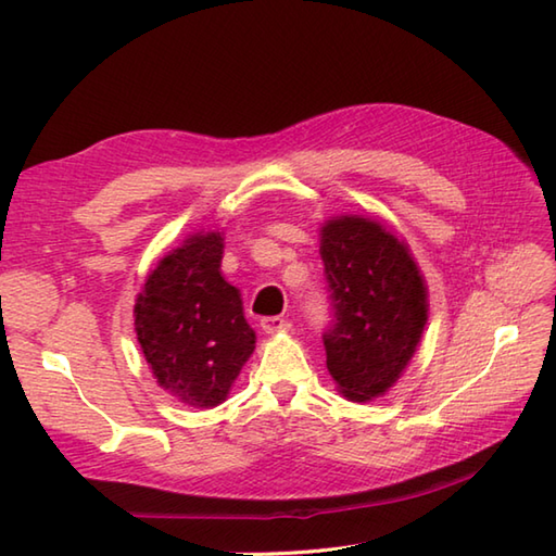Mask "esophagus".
I'll list each match as a JSON object with an SVG mask.
<instances>
[{
	"label": "esophagus",
	"instance_id": "34e87169",
	"mask_svg": "<svg viewBox=\"0 0 556 556\" xmlns=\"http://www.w3.org/2000/svg\"><path fill=\"white\" fill-rule=\"evenodd\" d=\"M260 327L265 329L267 334H275V332H285V329H289L291 325H289V320H285V317H263V320H260Z\"/></svg>",
	"mask_w": 556,
	"mask_h": 556
}]
</instances>
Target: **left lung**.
<instances>
[{
  "label": "left lung",
  "instance_id": "8db88e82",
  "mask_svg": "<svg viewBox=\"0 0 556 556\" xmlns=\"http://www.w3.org/2000/svg\"><path fill=\"white\" fill-rule=\"evenodd\" d=\"M320 255L327 368L349 399L380 396L406 368L428 320L418 267L404 243L363 217L327 222Z\"/></svg>",
  "mask_w": 556,
  "mask_h": 556
}]
</instances>
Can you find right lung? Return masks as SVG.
Returning <instances> with one entry per match:
<instances>
[{
	"instance_id": "obj_1",
	"label": "right lung",
	"mask_w": 556,
	"mask_h": 556,
	"mask_svg": "<svg viewBox=\"0 0 556 556\" xmlns=\"http://www.w3.org/2000/svg\"><path fill=\"white\" fill-rule=\"evenodd\" d=\"M222 236L198 233L160 260L136 303V332L157 382L212 408L255 349L239 291L219 275Z\"/></svg>"
}]
</instances>
